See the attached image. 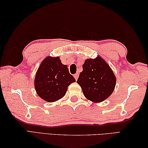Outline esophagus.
<instances>
[{
  "instance_id": "34e87169",
  "label": "esophagus",
  "mask_w": 148,
  "mask_h": 148,
  "mask_svg": "<svg viewBox=\"0 0 148 148\" xmlns=\"http://www.w3.org/2000/svg\"><path fill=\"white\" fill-rule=\"evenodd\" d=\"M74 77H75V79H76V80H77V78H78V77H79V73H76V74H75L74 75Z\"/></svg>"
}]
</instances>
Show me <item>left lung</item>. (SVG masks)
<instances>
[{
	"instance_id": "8db88e82",
	"label": "left lung",
	"mask_w": 148,
	"mask_h": 148,
	"mask_svg": "<svg viewBox=\"0 0 148 148\" xmlns=\"http://www.w3.org/2000/svg\"><path fill=\"white\" fill-rule=\"evenodd\" d=\"M77 83L86 99L94 102H100L113 92L116 77L109 65L99 56L86 60Z\"/></svg>"
}]
</instances>
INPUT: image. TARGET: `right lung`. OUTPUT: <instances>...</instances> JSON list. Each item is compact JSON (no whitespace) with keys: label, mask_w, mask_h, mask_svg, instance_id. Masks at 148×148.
I'll return each mask as SVG.
<instances>
[{"label":"right lung","mask_w":148,"mask_h":148,"mask_svg":"<svg viewBox=\"0 0 148 148\" xmlns=\"http://www.w3.org/2000/svg\"><path fill=\"white\" fill-rule=\"evenodd\" d=\"M76 81L69 73L67 65H63L59 57L44 60L37 71L35 89L38 95L48 102L57 101L64 97L68 86Z\"/></svg>","instance_id":"obj_1"}]
</instances>
